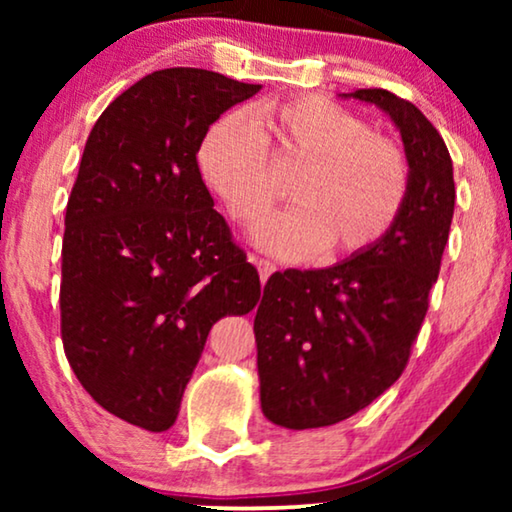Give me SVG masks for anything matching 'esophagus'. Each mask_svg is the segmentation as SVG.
<instances>
[{
  "mask_svg": "<svg viewBox=\"0 0 512 512\" xmlns=\"http://www.w3.org/2000/svg\"><path fill=\"white\" fill-rule=\"evenodd\" d=\"M254 263H256L258 275H261V282H263V284L268 282V277L272 275V272L277 270V265L272 263V261H268V258H254Z\"/></svg>",
  "mask_w": 512,
  "mask_h": 512,
  "instance_id": "1",
  "label": "esophagus"
}]
</instances>
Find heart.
Here are the masks:
<instances>
[{"label": "heart", "mask_w": 512, "mask_h": 512, "mask_svg": "<svg viewBox=\"0 0 512 512\" xmlns=\"http://www.w3.org/2000/svg\"><path fill=\"white\" fill-rule=\"evenodd\" d=\"M268 153L305 163L291 186L296 207L256 233L284 258L361 254L382 240L401 214L410 186L408 158L394 139L324 97L263 102L216 121L202 137L198 167L228 214L244 228L261 223L277 200Z\"/></svg>", "instance_id": "1"}]
</instances>
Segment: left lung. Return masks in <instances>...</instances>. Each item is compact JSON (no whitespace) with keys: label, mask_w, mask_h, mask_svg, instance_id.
Instances as JSON below:
<instances>
[{"label":"left lung","mask_w":512,"mask_h":512,"mask_svg":"<svg viewBox=\"0 0 512 512\" xmlns=\"http://www.w3.org/2000/svg\"><path fill=\"white\" fill-rule=\"evenodd\" d=\"M340 97L391 118L410 186L396 223L373 247L331 268L275 272L265 284L254 319L261 410L296 431L356 415L401 377L454 214L452 158L429 118L382 88Z\"/></svg>","instance_id":"8db88e82"}]
</instances>
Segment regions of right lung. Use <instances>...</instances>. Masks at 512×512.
I'll return each instance as SVG.
<instances>
[{"label": "right lung", "instance_id": "right-lung-1", "mask_svg": "<svg viewBox=\"0 0 512 512\" xmlns=\"http://www.w3.org/2000/svg\"><path fill=\"white\" fill-rule=\"evenodd\" d=\"M261 86L170 67L90 130L62 240V345L83 389L139 429L167 431L207 335L261 298L200 177L202 137Z\"/></svg>", "mask_w": 512, "mask_h": 512}]
</instances>
